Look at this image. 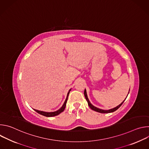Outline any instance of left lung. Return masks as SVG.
I'll return each instance as SVG.
<instances>
[{
  "label": "left lung",
  "mask_w": 149,
  "mask_h": 149,
  "mask_svg": "<svg viewBox=\"0 0 149 149\" xmlns=\"http://www.w3.org/2000/svg\"><path fill=\"white\" fill-rule=\"evenodd\" d=\"M129 91H130V90H129ZM84 95H85V97H86V100L87 101V102H88V105H89V107H90V109H91V110H94V111H97V112H98V113H112V112H114V111H116L120 107V106L123 104V103L124 102V101H125V100L126 99H125L120 105H118V106H117L116 107H115V108H113V109H110V110H102V109H98V108H97V107H95V106H94L93 105H92L91 104V102H90V101H89V100H88V97H87V92H86V90L85 89V90H84ZM127 98V97H126Z\"/></svg>",
  "instance_id": "obj_1"
}]
</instances>
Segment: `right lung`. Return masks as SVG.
Listing matches in <instances>:
<instances>
[{
	"label": "right lung",
	"mask_w": 149,
	"mask_h": 149,
	"mask_svg": "<svg viewBox=\"0 0 149 149\" xmlns=\"http://www.w3.org/2000/svg\"><path fill=\"white\" fill-rule=\"evenodd\" d=\"M71 90V89H70V90H69V92L68 93V94H67L66 100H65L64 103H63V105L62 106V107H61L60 109H59L58 110H57V111H54V112H49V113H48V112H45V111H39V110H35V109H33V110H34L36 112H37L38 113H39V114H41V115H42V116H45V117H48L56 116L59 114L60 113H61L62 112H63V110H65V106H66V104H67V100H68V95H69V94H70V92Z\"/></svg>",
	"instance_id": "add662e5"
}]
</instances>
